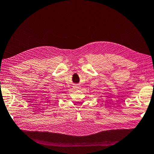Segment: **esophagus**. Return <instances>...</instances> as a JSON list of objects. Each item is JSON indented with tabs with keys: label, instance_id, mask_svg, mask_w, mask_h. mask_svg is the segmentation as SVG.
<instances>
[{
	"label": "esophagus",
	"instance_id": "34e87169",
	"mask_svg": "<svg viewBox=\"0 0 154 154\" xmlns=\"http://www.w3.org/2000/svg\"><path fill=\"white\" fill-rule=\"evenodd\" d=\"M74 88L75 89H78L80 87H79V86H78V84H75L74 86Z\"/></svg>",
	"mask_w": 154,
	"mask_h": 154
}]
</instances>
